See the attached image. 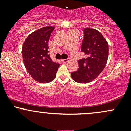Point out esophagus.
Wrapping results in <instances>:
<instances>
[{"mask_svg": "<svg viewBox=\"0 0 131 131\" xmlns=\"http://www.w3.org/2000/svg\"><path fill=\"white\" fill-rule=\"evenodd\" d=\"M69 60H70L69 58H67V59H62V60H61V61H62V62H63V63H67L69 61Z\"/></svg>", "mask_w": 131, "mask_h": 131, "instance_id": "obj_1", "label": "esophagus"}]
</instances>
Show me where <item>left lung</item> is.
I'll list each match as a JSON object with an SVG mask.
<instances>
[{
    "label": "left lung",
    "instance_id": "1",
    "mask_svg": "<svg viewBox=\"0 0 131 131\" xmlns=\"http://www.w3.org/2000/svg\"><path fill=\"white\" fill-rule=\"evenodd\" d=\"M81 51L85 58L78 60L79 68L71 73L72 79L79 83H88L95 79L107 63L109 47L102 34L97 30L85 28Z\"/></svg>",
    "mask_w": 131,
    "mask_h": 131
}]
</instances>
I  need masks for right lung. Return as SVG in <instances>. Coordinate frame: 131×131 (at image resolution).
I'll return each instance as SVG.
<instances>
[{
  "mask_svg": "<svg viewBox=\"0 0 131 131\" xmlns=\"http://www.w3.org/2000/svg\"><path fill=\"white\" fill-rule=\"evenodd\" d=\"M54 27H44L27 37L22 48V56L26 70L40 83L55 79L60 64L53 62L49 55L48 42Z\"/></svg>",
  "mask_w": 131,
  "mask_h": 131,
  "instance_id": "obj_1",
  "label": "right lung"
}]
</instances>
